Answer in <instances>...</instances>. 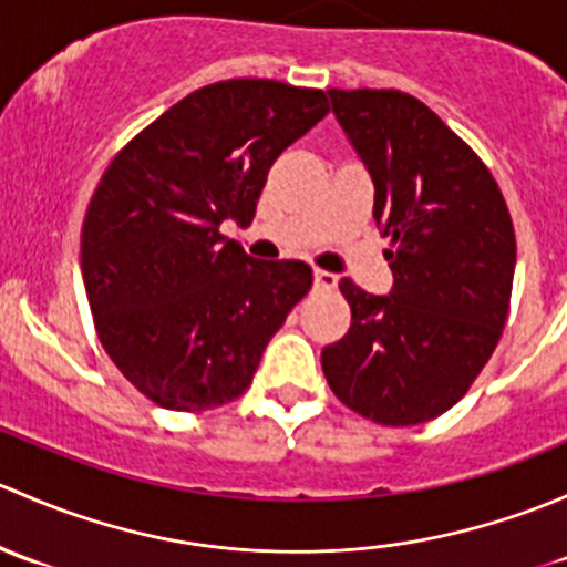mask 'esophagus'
Listing matches in <instances>:
<instances>
[{
    "label": "esophagus",
    "mask_w": 567,
    "mask_h": 567,
    "mask_svg": "<svg viewBox=\"0 0 567 567\" xmlns=\"http://www.w3.org/2000/svg\"><path fill=\"white\" fill-rule=\"evenodd\" d=\"M313 286H317V289H336L338 286V276H332V272H327V270H317L313 272Z\"/></svg>",
    "instance_id": "1"
}]
</instances>
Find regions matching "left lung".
<instances>
[{
	"instance_id": "8db88e82",
	"label": "left lung",
	"mask_w": 567,
	"mask_h": 567,
	"mask_svg": "<svg viewBox=\"0 0 567 567\" xmlns=\"http://www.w3.org/2000/svg\"><path fill=\"white\" fill-rule=\"evenodd\" d=\"M373 179L390 295L343 278L352 324L322 349L349 410L379 425L440 417L492 358L511 308L516 235L497 179L425 103L399 90H327Z\"/></svg>"
}]
</instances>
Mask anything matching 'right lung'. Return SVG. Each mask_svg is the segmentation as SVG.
<instances>
[{"mask_svg": "<svg viewBox=\"0 0 567 567\" xmlns=\"http://www.w3.org/2000/svg\"><path fill=\"white\" fill-rule=\"evenodd\" d=\"M324 114L322 90L218 81L163 111L103 172L81 276L106 354L163 410L240 399L311 289L306 261L250 259L220 224L254 220L276 157Z\"/></svg>", "mask_w": 567, "mask_h": 567, "instance_id": "1", "label": "right lung"}]
</instances>
